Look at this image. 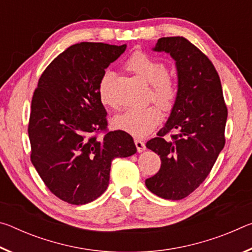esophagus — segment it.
Segmentation results:
<instances>
[{
    "mask_svg": "<svg viewBox=\"0 0 252 252\" xmlns=\"http://www.w3.org/2000/svg\"><path fill=\"white\" fill-rule=\"evenodd\" d=\"M134 143H135V147H136V150H138V152H143L144 150H146V144H144V142H142L141 140H134Z\"/></svg>",
    "mask_w": 252,
    "mask_h": 252,
    "instance_id": "1",
    "label": "esophagus"
}]
</instances>
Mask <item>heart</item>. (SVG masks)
I'll return each mask as SVG.
<instances>
[{
	"label": "heart",
	"mask_w": 252,
	"mask_h": 252,
	"mask_svg": "<svg viewBox=\"0 0 252 252\" xmlns=\"http://www.w3.org/2000/svg\"><path fill=\"white\" fill-rule=\"evenodd\" d=\"M125 67L150 85L149 92L151 100L160 109L170 111L173 108L177 99V83L173 75L165 71L163 63L142 51H135L126 59ZM113 80L114 74L106 71L99 82V96L105 105H113L110 96V87ZM160 118L159 110L149 105L140 109H126L114 116L112 123L118 130L135 138H143L159 125Z\"/></svg>",
	"instance_id": "1"
}]
</instances>
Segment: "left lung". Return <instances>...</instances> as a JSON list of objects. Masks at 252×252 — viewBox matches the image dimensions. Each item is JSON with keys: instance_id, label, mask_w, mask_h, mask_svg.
Returning a JSON list of instances; mask_svg holds the SVG:
<instances>
[{"instance_id": "8db88e82", "label": "left lung", "mask_w": 252, "mask_h": 252, "mask_svg": "<svg viewBox=\"0 0 252 252\" xmlns=\"http://www.w3.org/2000/svg\"><path fill=\"white\" fill-rule=\"evenodd\" d=\"M152 50L174 60L178 91L167 122L147 142L160 156L161 168L146 186L158 197L181 200L204 181L222 151L228 110L218 72L197 46L182 36H169ZM169 131L175 132L172 140L164 139Z\"/></svg>"}]
</instances>
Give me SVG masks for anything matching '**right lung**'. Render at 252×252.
Here are the masks:
<instances>
[{
  "instance_id": "right-lung-1",
  "label": "right lung",
  "mask_w": 252,
  "mask_h": 252,
  "mask_svg": "<svg viewBox=\"0 0 252 252\" xmlns=\"http://www.w3.org/2000/svg\"><path fill=\"white\" fill-rule=\"evenodd\" d=\"M126 49L91 42L72 45L50 63L34 91L31 161L51 192L70 204L99 198L109 186L112 160L136 152L125 131L94 135L108 126L99 82Z\"/></svg>"
}]
</instances>
